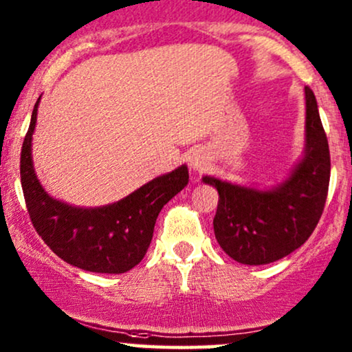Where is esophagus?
<instances>
[{
	"label": "esophagus",
	"mask_w": 352,
	"mask_h": 352,
	"mask_svg": "<svg viewBox=\"0 0 352 352\" xmlns=\"http://www.w3.org/2000/svg\"><path fill=\"white\" fill-rule=\"evenodd\" d=\"M189 164H191V168L196 169V171L204 169L206 168V156L202 155L201 151H194L191 155V158H189Z\"/></svg>",
	"instance_id": "34e87169"
}]
</instances>
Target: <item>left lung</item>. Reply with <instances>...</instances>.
Here are the masks:
<instances>
[{"instance_id": "8db88e82", "label": "left lung", "mask_w": 352, "mask_h": 352, "mask_svg": "<svg viewBox=\"0 0 352 352\" xmlns=\"http://www.w3.org/2000/svg\"><path fill=\"white\" fill-rule=\"evenodd\" d=\"M303 156L282 183L270 189L204 176L219 192L214 234L222 250L243 265H265L308 241L323 214L331 161L316 97L305 87Z\"/></svg>"}]
</instances>
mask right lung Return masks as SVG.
Wrapping results in <instances>:
<instances>
[{"instance_id":"add662e5","label":"right lung","mask_w":352,"mask_h":352,"mask_svg":"<svg viewBox=\"0 0 352 352\" xmlns=\"http://www.w3.org/2000/svg\"><path fill=\"white\" fill-rule=\"evenodd\" d=\"M37 98L21 150V186L32 226L57 257L95 274H125L142 262L160 210L189 181L186 164L143 184L126 197L100 208H77L54 199L37 179L32 133Z\"/></svg>"}]
</instances>
